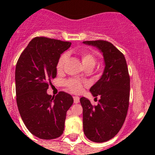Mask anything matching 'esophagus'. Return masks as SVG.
Segmentation results:
<instances>
[{"mask_svg":"<svg viewBox=\"0 0 155 155\" xmlns=\"http://www.w3.org/2000/svg\"><path fill=\"white\" fill-rule=\"evenodd\" d=\"M73 101H74V104H79V97H73Z\"/></svg>","mask_w":155,"mask_h":155,"instance_id":"34e87169","label":"esophagus"}]
</instances>
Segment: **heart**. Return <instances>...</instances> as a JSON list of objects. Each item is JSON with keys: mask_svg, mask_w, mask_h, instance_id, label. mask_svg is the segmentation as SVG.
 <instances>
[{"mask_svg": "<svg viewBox=\"0 0 155 155\" xmlns=\"http://www.w3.org/2000/svg\"><path fill=\"white\" fill-rule=\"evenodd\" d=\"M81 60L82 63L85 68L89 66L94 67L96 63V57L94 54V53L88 51H82L80 53ZM67 60H68V56L67 54H64L59 58L58 61L57 63V70L61 72L63 70L64 65L66 64ZM64 85L71 91L73 93H80L83 88V84L80 81L74 79H68L64 82Z\"/></svg>", "mask_w": 155, "mask_h": 155, "instance_id": "heart-1", "label": "heart"}]
</instances>
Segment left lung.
<instances>
[{
  "instance_id": "obj_1",
  "label": "left lung",
  "mask_w": 155,
  "mask_h": 155,
  "mask_svg": "<svg viewBox=\"0 0 155 155\" xmlns=\"http://www.w3.org/2000/svg\"><path fill=\"white\" fill-rule=\"evenodd\" d=\"M83 43L101 50L105 62L102 76L90 88L94 97H101L97 105L80 98L84 134L91 141L104 143L113 138L125 121L130 99L127 65L123 53L109 42L98 40Z\"/></svg>"
}]
</instances>
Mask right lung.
Here are the masks:
<instances>
[{
  "label": "right lung",
  "mask_w": 155,
  "mask_h": 155,
  "mask_svg": "<svg viewBox=\"0 0 155 155\" xmlns=\"http://www.w3.org/2000/svg\"><path fill=\"white\" fill-rule=\"evenodd\" d=\"M71 43L45 37L33 39L19 56L15 67V92L23 122L33 135L42 140L59 137L64 130L72 96L60 91L47 94L51 79L57 75L60 56Z\"/></svg>",
  "instance_id": "add662e5"
}]
</instances>
